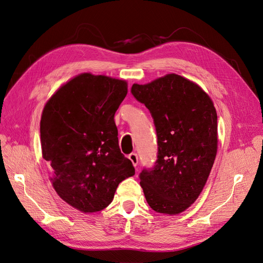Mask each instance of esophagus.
Segmentation results:
<instances>
[{
  "mask_svg": "<svg viewBox=\"0 0 263 263\" xmlns=\"http://www.w3.org/2000/svg\"><path fill=\"white\" fill-rule=\"evenodd\" d=\"M129 159H130V161L132 162L134 166H137V163H139V157H137L136 154L132 153L131 155H129Z\"/></svg>",
  "mask_w": 263,
  "mask_h": 263,
  "instance_id": "1",
  "label": "esophagus"
}]
</instances>
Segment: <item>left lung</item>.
<instances>
[{
	"instance_id": "left-lung-1",
	"label": "left lung",
	"mask_w": 263,
	"mask_h": 263,
	"mask_svg": "<svg viewBox=\"0 0 263 263\" xmlns=\"http://www.w3.org/2000/svg\"><path fill=\"white\" fill-rule=\"evenodd\" d=\"M131 91L155 120L158 160L141 173L150 208L176 215L194 203L208 180L217 154V114L213 101L198 84L168 73Z\"/></svg>"
}]
</instances>
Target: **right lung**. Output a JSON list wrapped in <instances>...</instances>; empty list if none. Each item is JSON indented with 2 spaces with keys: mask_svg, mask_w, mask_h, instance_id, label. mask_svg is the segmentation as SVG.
I'll list each match as a JSON object with an SVG mask.
<instances>
[{
  "mask_svg": "<svg viewBox=\"0 0 263 263\" xmlns=\"http://www.w3.org/2000/svg\"><path fill=\"white\" fill-rule=\"evenodd\" d=\"M128 83L84 72L63 84L40 119L43 158L52 168L58 195L83 213L103 210L118 184L135 174L118 145L114 115Z\"/></svg>",
  "mask_w": 263,
  "mask_h": 263,
  "instance_id": "add662e5",
  "label": "right lung"
}]
</instances>
